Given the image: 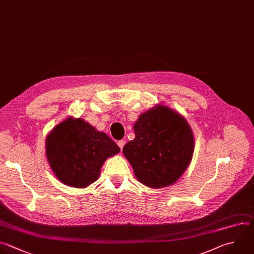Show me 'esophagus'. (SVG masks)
I'll return each mask as SVG.
<instances>
[{
  "instance_id": "esophagus-1",
  "label": "esophagus",
  "mask_w": 254,
  "mask_h": 254,
  "mask_svg": "<svg viewBox=\"0 0 254 254\" xmlns=\"http://www.w3.org/2000/svg\"><path fill=\"white\" fill-rule=\"evenodd\" d=\"M117 144H118L119 148H120L121 151H122V149H123V147H124V145H125V141H124V140H121V141H119Z\"/></svg>"
}]
</instances>
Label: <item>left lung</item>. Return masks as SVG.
<instances>
[{
  "instance_id": "1",
  "label": "left lung",
  "mask_w": 254,
  "mask_h": 254,
  "mask_svg": "<svg viewBox=\"0 0 254 254\" xmlns=\"http://www.w3.org/2000/svg\"><path fill=\"white\" fill-rule=\"evenodd\" d=\"M135 139L123 148L136 179L160 189L175 184L190 166L194 149L192 130L178 111L157 104L134 124Z\"/></svg>"
}]
</instances>
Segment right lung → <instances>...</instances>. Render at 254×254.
Listing matches in <instances>:
<instances>
[{"label":"right lung","instance_id":"right-lung-1","mask_svg":"<svg viewBox=\"0 0 254 254\" xmlns=\"http://www.w3.org/2000/svg\"><path fill=\"white\" fill-rule=\"evenodd\" d=\"M119 152L107 134L72 116L58 124L46 139V155L55 176L77 189L97 181L104 162Z\"/></svg>","mask_w":254,"mask_h":254}]
</instances>
